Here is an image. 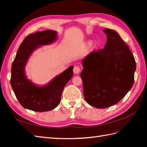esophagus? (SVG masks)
Returning a JSON list of instances; mask_svg holds the SVG:
<instances>
[{
  "label": "esophagus",
  "instance_id": "esophagus-1",
  "mask_svg": "<svg viewBox=\"0 0 147 147\" xmlns=\"http://www.w3.org/2000/svg\"><path fill=\"white\" fill-rule=\"evenodd\" d=\"M74 70V72L75 74H79L80 71V68L79 66L75 65V66H74V70Z\"/></svg>",
  "mask_w": 147,
  "mask_h": 147
}]
</instances>
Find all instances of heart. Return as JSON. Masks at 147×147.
<instances>
[{
	"label": "heart",
	"instance_id": "1",
	"mask_svg": "<svg viewBox=\"0 0 147 147\" xmlns=\"http://www.w3.org/2000/svg\"><path fill=\"white\" fill-rule=\"evenodd\" d=\"M90 44H91V42H89V45H90ZM99 43H97V42H96L95 43V47H97V46H98L99 45Z\"/></svg>",
	"mask_w": 147,
	"mask_h": 147
}]
</instances>
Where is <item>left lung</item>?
I'll use <instances>...</instances> for the list:
<instances>
[{"instance_id": "obj_1", "label": "left lung", "mask_w": 147, "mask_h": 147, "mask_svg": "<svg viewBox=\"0 0 147 147\" xmlns=\"http://www.w3.org/2000/svg\"><path fill=\"white\" fill-rule=\"evenodd\" d=\"M107 35L104 48L92 51L82 62L80 74L87 103L104 109L121 100L134 84L136 63L129 48L114 30Z\"/></svg>"}]
</instances>
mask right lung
Masks as SVG:
<instances>
[{
  "mask_svg": "<svg viewBox=\"0 0 147 147\" xmlns=\"http://www.w3.org/2000/svg\"><path fill=\"white\" fill-rule=\"evenodd\" d=\"M56 36V31L52 30L30 34L17 51L11 65L10 83L17 99L25 109L42 112L56 108L60 103L64 86L73 76L74 66H70L43 87L35 86L25 76L24 65L34 49L52 43Z\"/></svg>",
  "mask_w": 147,
  "mask_h": 147,
  "instance_id": "1",
  "label": "right lung"
}]
</instances>
